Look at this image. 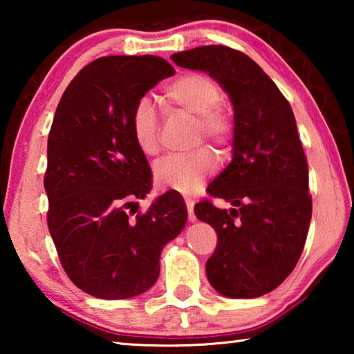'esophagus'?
Returning a JSON list of instances; mask_svg holds the SVG:
<instances>
[{"label": "esophagus", "mask_w": 354, "mask_h": 354, "mask_svg": "<svg viewBox=\"0 0 354 354\" xmlns=\"http://www.w3.org/2000/svg\"><path fill=\"white\" fill-rule=\"evenodd\" d=\"M185 206H187L189 221H192V223H194V221H196V215H195V212H194V200L185 198Z\"/></svg>", "instance_id": "obj_1"}]
</instances>
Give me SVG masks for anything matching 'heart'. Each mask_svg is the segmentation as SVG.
Here are the masks:
<instances>
[{
	"label": "heart",
	"mask_w": 354,
	"mask_h": 354,
	"mask_svg": "<svg viewBox=\"0 0 354 354\" xmlns=\"http://www.w3.org/2000/svg\"><path fill=\"white\" fill-rule=\"evenodd\" d=\"M165 100L187 115L198 117V136L215 145L225 147L232 134V120L226 107L220 104L221 91L211 77L187 73L170 82L164 91ZM131 131L136 145L147 156L159 149V118L151 100L137 101L131 115ZM217 159L209 148H201L190 156H170L154 167V181L160 189L176 190L184 195H195L211 176Z\"/></svg>",
	"instance_id": "b5f03b06"
}]
</instances>
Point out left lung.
Returning a JSON list of instances; mask_svg holds the SVG:
<instances>
[{"label":"left lung","mask_w":354,"mask_h":354,"mask_svg":"<svg viewBox=\"0 0 354 354\" xmlns=\"http://www.w3.org/2000/svg\"><path fill=\"white\" fill-rule=\"evenodd\" d=\"M171 61L207 73L234 109L232 160L209 185V194L232 207L195 206L196 218L218 236L206 262L207 279L227 298L262 297L295 268L313 215L292 107L253 59L230 46H198L175 53Z\"/></svg>","instance_id":"obj_1"}]
</instances>
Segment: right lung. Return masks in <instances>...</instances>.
Returning <instances> with one entry per match:
<instances>
[{"instance_id":"obj_1","label":"right lung","mask_w":354,"mask_h":354,"mask_svg":"<svg viewBox=\"0 0 354 354\" xmlns=\"http://www.w3.org/2000/svg\"><path fill=\"white\" fill-rule=\"evenodd\" d=\"M175 68L159 56H106L64 92L48 136V230L65 273L88 295L133 298L159 278V257L183 231V196L151 190V169L131 131L137 101ZM133 211V207H131Z\"/></svg>"}]
</instances>
